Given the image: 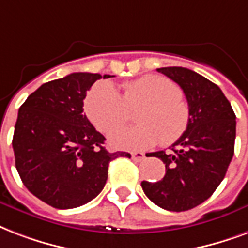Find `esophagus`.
<instances>
[{"label":"esophagus","instance_id":"1","mask_svg":"<svg viewBox=\"0 0 248 248\" xmlns=\"http://www.w3.org/2000/svg\"><path fill=\"white\" fill-rule=\"evenodd\" d=\"M145 154L141 153V151H134V153H132V159L136 160V162H142V160H145Z\"/></svg>","mask_w":248,"mask_h":248}]
</instances>
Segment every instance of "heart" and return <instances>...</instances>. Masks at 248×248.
<instances>
[{"label":"heart","mask_w":248,"mask_h":248,"mask_svg":"<svg viewBox=\"0 0 248 248\" xmlns=\"http://www.w3.org/2000/svg\"><path fill=\"white\" fill-rule=\"evenodd\" d=\"M177 84L159 75H146L123 85V95L111 82H98L85 99V112L99 132L108 134L137 114L140 125L116 130L111 145L119 149L146 150L156 145L170 146L184 136L190 124V110Z\"/></svg>","instance_id":"heart-1"}]
</instances>
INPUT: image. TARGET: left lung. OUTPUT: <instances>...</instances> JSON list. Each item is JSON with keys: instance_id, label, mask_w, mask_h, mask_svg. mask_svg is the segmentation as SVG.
Masks as SVG:
<instances>
[{"instance_id": "1", "label": "left lung", "mask_w": 248, "mask_h": 248, "mask_svg": "<svg viewBox=\"0 0 248 248\" xmlns=\"http://www.w3.org/2000/svg\"><path fill=\"white\" fill-rule=\"evenodd\" d=\"M158 72L184 90L190 124L170 153H153L166 164L164 177L141 185L156 206L181 212L207 201L225 177L234 154L235 114L221 89L202 75L184 67H163Z\"/></svg>"}]
</instances>
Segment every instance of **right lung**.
Wrapping results in <instances>:
<instances>
[{"label":"right lung","mask_w":248,"mask_h":248,"mask_svg":"<svg viewBox=\"0 0 248 248\" xmlns=\"http://www.w3.org/2000/svg\"><path fill=\"white\" fill-rule=\"evenodd\" d=\"M99 78V74L74 72L45 82L19 108L15 167L27 189L54 208L90 202L105 187L111 160L130 158L125 151L108 153L106 138L82 114L86 92Z\"/></svg>","instance_id":"right-lung-1"}]
</instances>
